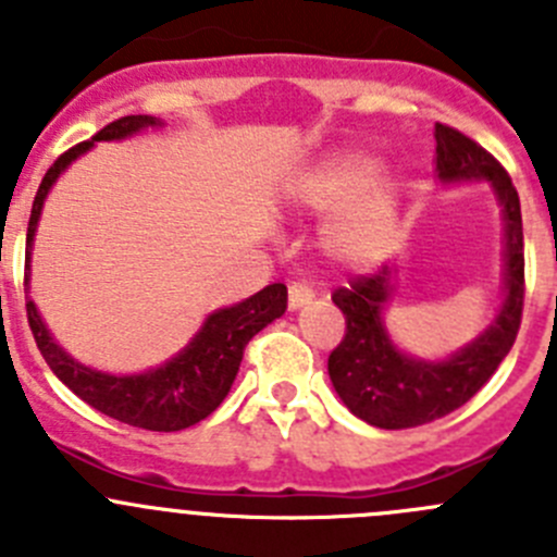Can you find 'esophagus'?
<instances>
[{
  "label": "esophagus",
  "instance_id": "esophagus-1",
  "mask_svg": "<svg viewBox=\"0 0 557 557\" xmlns=\"http://www.w3.org/2000/svg\"><path fill=\"white\" fill-rule=\"evenodd\" d=\"M313 288L308 283H290L288 285V308H305L308 302H313Z\"/></svg>",
  "mask_w": 557,
  "mask_h": 557
}]
</instances>
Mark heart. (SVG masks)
Instances as JSON below:
<instances>
[{"mask_svg":"<svg viewBox=\"0 0 557 557\" xmlns=\"http://www.w3.org/2000/svg\"><path fill=\"white\" fill-rule=\"evenodd\" d=\"M296 206L313 214H330L324 244L332 258L366 267L382 258L396 231V186L379 178V161L346 150L321 159L294 184Z\"/></svg>","mask_w":557,"mask_h":557,"instance_id":"b5f03b06","label":"heart"}]
</instances>
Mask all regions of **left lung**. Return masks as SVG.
Returning a JSON list of instances; mask_svg holds the SVG:
<instances>
[{
  "instance_id": "left-lung-1",
  "label": "left lung",
  "mask_w": 557,
  "mask_h": 557,
  "mask_svg": "<svg viewBox=\"0 0 557 557\" xmlns=\"http://www.w3.org/2000/svg\"><path fill=\"white\" fill-rule=\"evenodd\" d=\"M436 173L443 181L486 178L506 211V302L495 324L445 362L401 355L382 326L393 277L389 267L357 274L332 294L346 332L332 349L330 379L337 396L360 420L376 429H414L465 407L490 382L517 341L524 305V244L519 195L500 161L459 128L436 123Z\"/></svg>"
}]
</instances>
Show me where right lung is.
<instances>
[{"instance_id": "obj_1", "label": "right lung", "mask_w": 557, "mask_h": 557, "mask_svg": "<svg viewBox=\"0 0 557 557\" xmlns=\"http://www.w3.org/2000/svg\"><path fill=\"white\" fill-rule=\"evenodd\" d=\"M159 126L156 117L150 114H126L117 117L109 126H103L96 137L87 143L67 148L60 159L46 170L44 181L38 186V195L33 200V214H29L27 227V272H24V285L29 277V247H33L35 227H38L40 208H44L46 195H49L51 184L57 175L76 159L92 148L98 139H123L128 134L139 132V128ZM288 305V290L283 283H272L255 296H249L247 302L233 305V308L216 310L214 315H208L202 330L197 332L195 341L181 351L178 357L168 362V366L156 368V371L139 373V376H109V373H98L92 368L79 366L76 360L65 355V351L51 341L46 332L44 321H40L38 310H35L33 299H27V321L33 330L35 343H38L40 355L49 362L54 376L65 384L67 389H74L76 396L92 409L103 412L107 418L121 420V423L134 425V429L148 431H181L189 425L200 423L208 414L214 412L225 396L231 393V384L236 379L238 366H242L244 349L258 332L274 319L285 313Z\"/></svg>"}]
</instances>
